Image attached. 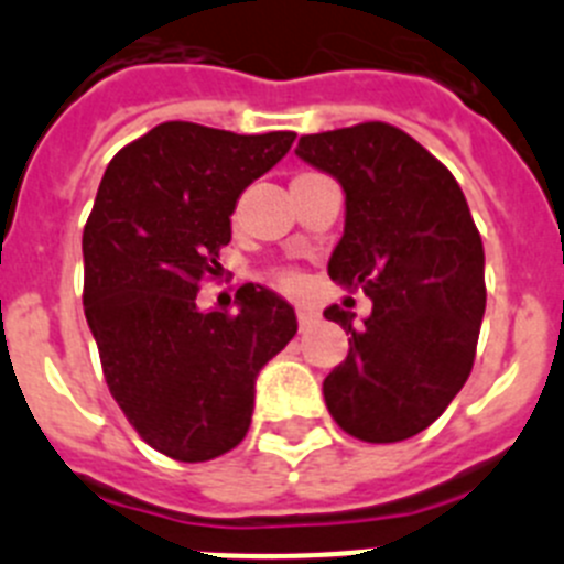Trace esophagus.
Listing matches in <instances>:
<instances>
[{"label": "esophagus", "instance_id": "34e87169", "mask_svg": "<svg viewBox=\"0 0 564 564\" xmlns=\"http://www.w3.org/2000/svg\"><path fill=\"white\" fill-rule=\"evenodd\" d=\"M296 322H299V330H307V327L316 322V311L313 307H305V305H299L296 307Z\"/></svg>", "mask_w": 564, "mask_h": 564}]
</instances>
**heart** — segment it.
Instances as JSON below:
<instances>
[{
  "instance_id": "obj_1",
  "label": "heart",
  "mask_w": 564,
  "mask_h": 564,
  "mask_svg": "<svg viewBox=\"0 0 564 564\" xmlns=\"http://www.w3.org/2000/svg\"><path fill=\"white\" fill-rule=\"evenodd\" d=\"M276 285L282 288V291H293V288H296V276H293V273H276Z\"/></svg>"
}]
</instances>
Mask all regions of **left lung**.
Returning <instances> with one entry per match:
<instances>
[{
    "label": "left lung",
    "instance_id": "1",
    "mask_svg": "<svg viewBox=\"0 0 564 564\" xmlns=\"http://www.w3.org/2000/svg\"><path fill=\"white\" fill-rule=\"evenodd\" d=\"M296 154L344 188L333 282L364 291L372 313L327 307L350 352L325 378L347 435L398 443L423 432L463 390L486 313L482 239L452 172L403 129L364 121L302 134Z\"/></svg>",
    "mask_w": 564,
    "mask_h": 564
}]
</instances>
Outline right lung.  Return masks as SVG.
Listing matches in <instances>:
<instances>
[{
  "mask_svg": "<svg viewBox=\"0 0 564 564\" xmlns=\"http://www.w3.org/2000/svg\"><path fill=\"white\" fill-rule=\"evenodd\" d=\"M293 132L237 134L166 121L109 161L84 226V313L107 387L161 455L203 463L246 437L259 370L296 336V313L259 285L237 311L200 313L239 194Z\"/></svg>",
  "mask_w": 564,
  "mask_h": 564,
  "instance_id": "obj_1",
  "label": "right lung"
}]
</instances>
